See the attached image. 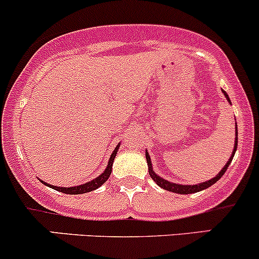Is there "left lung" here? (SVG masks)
Segmentation results:
<instances>
[{"label": "left lung", "mask_w": 259, "mask_h": 259, "mask_svg": "<svg viewBox=\"0 0 259 259\" xmlns=\"http://www.w3.org/2000/svg\"><path fill=\"white\" fill-rule=\"evenodd\" d=\"M223 92H224V95H225V97H226L227 101L230 102L229 96L226 95L225 91H223ZM230 103H231V102H230ZM236 149H237V127H236V141H235L234 152H232V156H231V157H230V160L227 161V163L225 164V166H224V168L221 169L220 173H219V175L217 176V177L212 178V180H210V181H208V182H204V183H200V184H195V186H182V184L171 183V182H168V181L163 180V178L158 177V176L156 175V173L152 171L151 160H150L149 153H147V151H146V160H147V164H149V173H150V177H151L152 180L156 182V184H157V186H160L161 188H163V189L168 190V192L178 193V194H192V193L200 192V190L209 188L210 186H212V184H214V183H217V182H218L219 180H220L221 177H223L224 173L226 172L227 167H229V166H230V163H231L232 158H234V155H235V152H236Z\"/></svg>", "instance_id": "1"}]
</instances>
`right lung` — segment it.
Here are the masks:
<instances>
[{
  "label": "right lung",
  "instance_id": "1",
  "mask_svg": "<svg viewBox=\"0 0 259 259\" xmlns=\"http://www.w3.org/2000/svg\"><path fill=\"white\" fill-rule=\"evenodd\" d=\"M119 147V146H118ZM118 147L113 151L112 156H110L109 158V162H108V166H107V169L102 173L101 176L97 178H95L93 181L88 182V183H84L82 184V186H77V187H70V188H62V187H54V186H50V184L48 183H42L45 184V186L50 187V188L58 190V192H62L65 193V194H83V193H88V192H92V190L99 188V187L102 186L103 183H106V181L109 178L110 173H112V166H113V162H114V157L116 155V151H118Z\"/></svg>",
  "mask_w": 259,
  "mask_h": 259
}]
</instances>
